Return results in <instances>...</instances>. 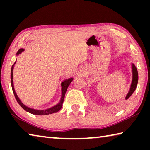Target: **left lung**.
Returning <instances> with one entry per match:
<instances>
[{
    "label": "left lung",
    "mask_w": 150,
    "mask_h": 150,
    "mask_svg": "<svg viewBox=\"0 0 150 150\" xmlns=\"http://www.w3.org/2000/svg\"><path fill=\"white\" fill-rule=\"evenodd\" d=\"M132 73H133V77H132V85H131V87L130 91L128 93V95L126 96V99L127 100L128 98L130 97V96L132 95L133 93L135 91L136 88L137 87V84H138V71H137V69L136 67V66L134 64H132Z\"/></svg>",
    "instance_id": "left-lung-1"
}]
</instances>
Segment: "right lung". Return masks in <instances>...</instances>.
<instances>
[{
    "label": "right lung",
    "instance_id": "obj_1",
    "mask_svg": "<svg viewBox=\"0 0 150 150\" xmlns=\"http://www.w3.org/2000/svg\"><path fill=\"white\" fill-rule=\"evenodd\" d=\"M24 50V49H20L17 52V55H19L20 54L23 52ZM16 63V62H15ZM15 63L14 64H15ZM13 69H14V65H12V68H11V85H12V91H13L14 95L15 98H16V100H17V102L18 103L19 105L23 108L25 110L28 112L32 114V115H51V114L57 112L59 111L62 108V106H63V100H64V98H65V95L66 93V91L67 89V87H69V85H70V83H71V81H73V78H70L68 79L65 80V81L62 83V98H61V100L59 104H57V105H55L53 107L46 109V110H35V109H32L30 108L29 107H27L26 106H25L23 103H22L20 100L19 99V98L18 97V96L16 95V92H15L14 88V85H13Z\"/></svg>",
    "mask_w": 150,
    "mask_h": 150
}]
</instances>
